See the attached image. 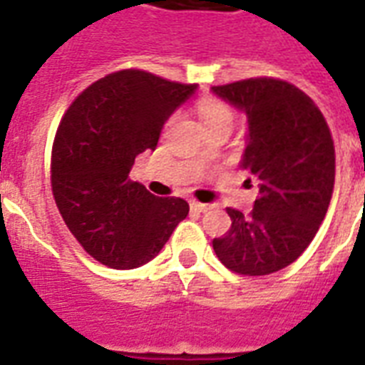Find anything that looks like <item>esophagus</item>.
I'll return each mask as SVG.
<instances>
[{"label": "esophagus", "instance_id": "34e87169", "mask_svg": "<svg viewBox=\"0 0 365 365\" xmlns=\"http://www.w3.org/2000/svg\"><path fill=\"white\" fill-rule=\"evenodd\" d=\"M192 212H198V213H206L208 210H212V204H202V202H197V200H191L189 202Z\"/></svg>", "mask_w": 365, "mask_h": 365}]
</instances>
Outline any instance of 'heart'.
Masks as SVG:
<instances>
[{"mask_svg": "<svg viewBox=\"0 0 365 365\" xmlns=\"http://www.w3.org/2000/svg\"><path fill=\"white\" fill-rule=\"evenodd\" d=\"M198 120L202 123L204 131L219 125H232L234 112L229 105L217 99H202L197 106Z\"/></svg>", "mask_w": 365, "mask_h": 365, "instance_id": "heart-1", "label": "heart"}]
</instances>
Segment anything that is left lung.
Returning <instances> with one entry per match:
<instances>
[{
	"mask_svg": "<svg viewBox=\"0 0 365 365\" xmlns=\"http://www.w3.org/2000/svg\"><path fill=\"white\" fill-rule=\"evenodd\" d=\"M212 91L247 118L240 167L259 183L250 215L227 210L232 225L213 240V251L236 274H274L306 251L327 215L336 178L330 129L315 103L283 80L250 78Z\"/></svg>",
	"mask_w": 365,
	"mask_h": 365,
	"instance_id": "1",
	"label": "left lung"
}]
</instances>
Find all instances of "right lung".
<instances>
[{
    "mask_svg": "<svg viewBox=\"0 0 365 365\" xmlns=\"http://www.w3.org/2000/svg\"><path fill=\"white\" fill-rule=\"evenodd\" d=\"M195 90L146 71H118L65 112L52 150V191L73 236L103 264H146L187 217L183 198L155 197L129 173L138 153L155 150L167 120Z\"/></svg>",
    "mask_w": 365,
    "mask_h": 365,
    "instance_id": "1",
    "label": "right lung"
}]
</instances>
